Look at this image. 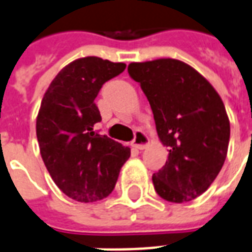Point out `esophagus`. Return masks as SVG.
<instances>
[{
    "label": "esophagus",
    "mask_w": 252,
    "mask_h": 252,
    "mask_svg": "<svg viewBox=\"0 0 252 252\" xmlns=\"http://www.w3.org/2000/svg\"><path fill=\"white\" fill-rule=\"evenodd\" d=\"M148 144H149V139H148L147 134L144 133L143 130H136L133 139V147L141 151V149H145V148H147Z\"/></svg>",
    "instance_id": "esophagus-1"
}]
</instances>
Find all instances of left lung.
<instances>
[{"label": "left lung", "mask_w": 252, "mask_h": 252, "mask_svg": "<svg viewBox=\"0 0 252 252\" xmlns=\"http://www.w3.org/2000/svg\"><path fill=\"white\" fill-rule=\"evenodd\" d=\"M128 74L147 96L165 165L152 181L161 198L189 202L205 193L223 166L230 122L218 92L202 75L177 59L130 63Z\"/></svg>", "instance_id": "obj_1"}]
</instances>
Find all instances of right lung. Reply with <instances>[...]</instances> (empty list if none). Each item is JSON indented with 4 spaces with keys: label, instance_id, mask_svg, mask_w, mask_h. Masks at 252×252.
<instances>
[{
    "label": "right lung",
    "instance_id": "right-lung-1",
    "mask_svg": "<svg viewBox=\"0 0 252 252\" xmlns=\"http://www.w3.org/2000/svg\"><path fill=\"white\" fill-rule=\"evenodd\" d=\"M124 70V63L80 58L55 76L42 99L36 118L42 160L58 188L75 201L108 197L130 156L129 148L95 129L101 116L94 100Z\"/></svg>",
    "mask_w": 252,
    "mask_h": 252
}]
</instances>
